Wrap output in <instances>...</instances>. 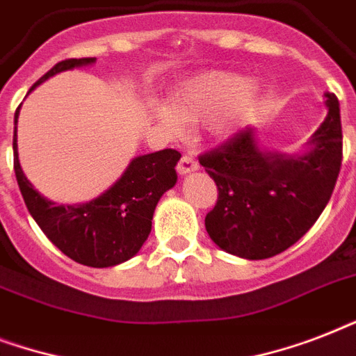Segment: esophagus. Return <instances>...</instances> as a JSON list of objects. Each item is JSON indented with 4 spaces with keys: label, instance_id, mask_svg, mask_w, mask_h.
Returning a JSON list of instances; mask_svg holds the SVG:
<instances>
[{
    "label": "esophagus",
    "instance_id": "esophagus-1",
    "mask_svg": "<svg viewBox=\"0 0 356 356\" xmlns=\"http://www.w3.org/2000/svg\"><path fill=\"white\" fill-rule=\"evenodd\" d=\"M195 170H197V162H195L194 156L192 155L181 156V161H179L177 164V172L181 173V175H186V173L195 172Z\"/></svg>",
    "mask_w": 356,
    "mask_h": 356
}]
</instances>
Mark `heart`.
<instances>
[{
  "mask_svg": "<svg viewBox=\"0 0 356 356\" xmlns=\"http://www.w3.org/2000/svg\"><path fill=\"white\" fill-rule=\"evenodd\" d=\"M260 88L243 83L233 74H207L179 86L172 97V107H153L155 118L172 133L181 131V120L207 122L218 136H227L242 123L259 103Z\"/></svg>",
  "mask_w": 356,
  "mask_h": 356,
  "instance_id": "b5f03b06",
  "label": "heart"
}]
</instances>
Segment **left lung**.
Masks as SVG:
<instances>
[{
  "label": "left lung",
  "mask_w": 356,
  "mask_h": 356,
  "mask_svg": "<svg viewBox=\"0 0 356 356\" xmlns=\"http://www.w3.org/2000/svg\"><path fill=\"white\" fill-rule=\"evenodd\" d=\"M325 97L329 113L305 155L260 149L254 131L245 127L200 156L218 186L205 227L223 251L249 260L270 259L293 245L320 218L342 166L340 103L334 94Z\"/></svg>",
  "instance_id": "1"
}]
</instances>
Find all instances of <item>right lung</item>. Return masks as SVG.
Listing matches in <instances>:
<instances>
[{
	"label": "right lung",
	"mask_w": 356,
	"mask_h": 356,
	"mask_svg": "<svg viewBox=\"0 0 356 356\" xmlns=\"http://www.w3.org/2000/svg\"><path fill=\"white\" fill-rule=\"evenodd\" d=\"M96 63V57L66 58L42 75L31 90L64 70L79 68ZM19 107L14 114L18 122ZM14 173L27 211L66 257L90 268H108L122 264L138 253L151 233L153 212L164 192L177 183L181 153L162 149L131 161L122 177L96 200L83 205H55L33 188L22 172L14 127Z\"/></svg>",
	"instance_id": "obj_1"
}]
</instances>
